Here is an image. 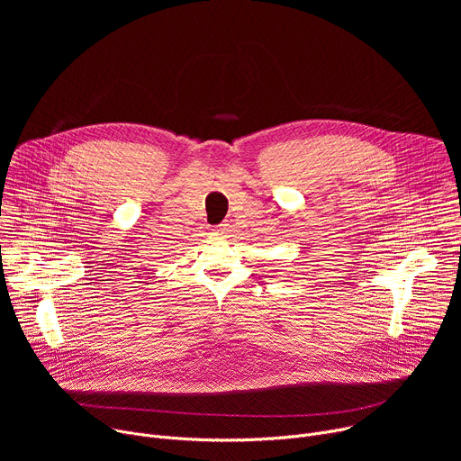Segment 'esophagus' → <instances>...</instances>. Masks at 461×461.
<instances>
[{
	"label": "esophagus",
	"instance_id": "esophagus-1",
	"mask_svg": "<svg viewBox=\"0 0 461 461\" xmlns=\"http://www.w3.org/2000/svg\"><path fill=\"white\" fill-rule=\"evenodd\" d=\"M224 233H226L224 226H218V228H214V230H212V235H216V237H222Z\"/></svg>",
	"mask_w": 461,
	"mask_h": 461
}]
</instances>
